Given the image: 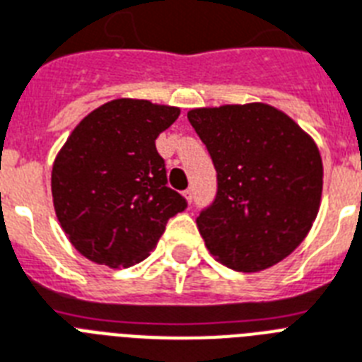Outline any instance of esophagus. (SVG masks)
I'll return each mask as SVG.
<instances>
[{
  "label": "esophagus",
  "mask_w": 362,
  "mask_h": 362,
  "mask_svg": "<svg viewBox=\"0 0 362 362\" xmlns=\"http://www.w3.org/2000/svg\"><path fill=\"white\" fill-rule=\"evenodd\" d=\"M183 196H185V199H187V202H189V204H190V202H192V190H185V192H183Z\"/></svg>",
  "instance_id": "esophagus-1"
}]
</instances>
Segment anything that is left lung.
I'll return each instance as SVG.
<instances>
[{
  "mask_svg": "<svg viewBox=\"0 0 362 362\" xmlns=\"http://www.w3.org/2000/svg\"><path fill=\"white\" fill-rule=\"evenodd\" d=\"M218 179L216 198L196 218L216 262L258 273L288 258L316 221L322 155L290 115L265 103L189 110Z\"/></svg>",
  "mask_w": 362,
  "mask_h": 362,
  "instance_id": "8db88e82",
  "label": "left lung"
}]
</instances>
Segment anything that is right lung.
<instances>
[{
	"mask_svg": "<svg viewBox=\"0 0 362 362\" xmlns=\"http://www.w3.org/2000/svg\"><path fill=\"white\" fill-rule=\"evenodd\" d=\"M177 106L114 99L83 117L52 166V199L66 239L99 265L131 267L155 250L170 216L187 207L166 187L155 140Z\"/></svg>",
	"mask_w": 362,
	"mask_h": 362,
	"instance_id": "1",
	"label": "right lung"
}]
</instances>
